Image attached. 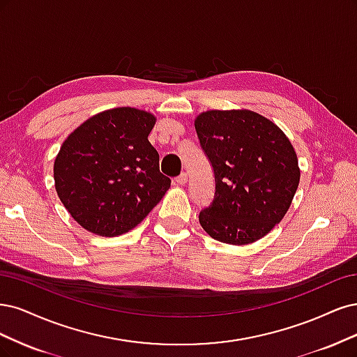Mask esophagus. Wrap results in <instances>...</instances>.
Listing matches in <instances>:
<instances>
[{
  "mask_svg": "<svg viewBox=\"0 0 357 357\" xmlns=\"http://www.w3.org/2000/svg\"><path fill=\"white\" fill-rule=\"evenodd\" d=\"M175 182L178 183V185H185V183L188 182V175L185 174V172H182L179 176L175 178Z\"/></svg>",
  "mask_w": 357,
  "mask_h": 357,
  "instance_id": "obj_1",
  "label": "esophagus"
}]
</instances>
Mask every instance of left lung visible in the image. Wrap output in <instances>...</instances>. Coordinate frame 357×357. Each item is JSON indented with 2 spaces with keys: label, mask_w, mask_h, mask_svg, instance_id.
<instances>
[{
  "label": "left lung",
  "mask_w": 357,
  "mask_h": 357,
  "mask_svg": "<svg viewBox=\"0 0 357 357\" xmlns=\"http://www.w3.org/2000/svg\"><path fill=\"white\" fill-rule=\"evenodd\" d=\"M194 126L215 175L213 200L199 213L200 225L222 243H254L283 220L300 183L291 141L249 109L206 111Z\"/></svg>",
  "instance_id": "left-lung-1"
}]
</instances>
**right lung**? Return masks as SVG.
Wrapping results in <instances>:
<instances>
[{
	"label": "right lung",
	"mask_w": 357,
	"mask_h": 357,
	"mask_svg": "<svg viewBox=\"0 0 357 357\" xmlns=\"http://www.w3.org/2000/svg\"><path fill=\"white\" fill-rule=\"evenodd\" d=\"M155 117L130 107L96 114L62 144L54 187L87 231L114 237L135 228L163 199L170 179L148 135Z\"/></svg>",
	"instance_id": "obj_1"
}]
</instances>
